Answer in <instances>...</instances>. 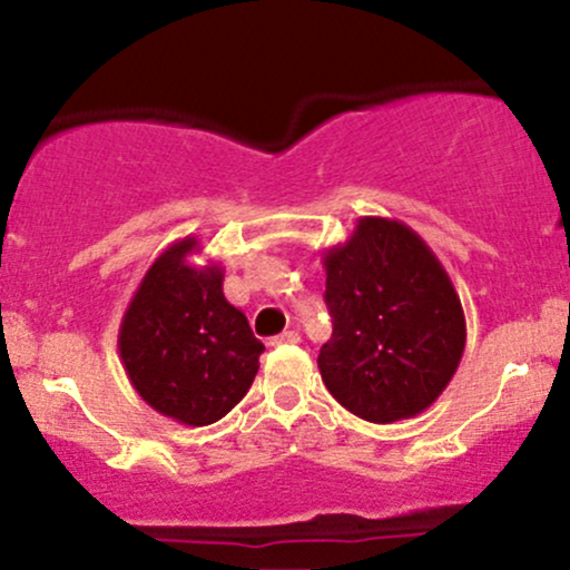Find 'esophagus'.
<instances>
[{"label": "esophagus", "instance_id": "1", "mask_svg": "<svg viewBox=\"0 0 570 570\" xmlns=\"http://www.w3.org/2000/svg\"><path fill=\"white\" fill-rule=\"evenodd\" d=\"M299 343V335L294 330H289V332H281L278 337H273L271 340V345H297Z\"/></svg>", "mask_w": 570, "mask_h": 570}]
</instances>
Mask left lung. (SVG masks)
I'll use <instances>...</instances> for the list:
<instances>
[{"label":"left lung","mask_w":570,"mask_h":570,"mask_svg":"<svg viewBox=\"0 0 570 570\" xmlns=\"http://www.w3.org/2000/svg\"><path fill=\"white\" fill-rule=\"evenodd\" d=\"M332 340L318 370L330 394L370 423L429 410L453 381L466 318L436 254L399 219L362 217L324 252Z\"/></svg>","instance_id":"obj_1"}]
</instances>
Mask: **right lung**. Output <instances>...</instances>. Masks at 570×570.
I'll return each mask as SVG.
<instances>
[{"label": "right lung", "instance_id": "right-lung-1", "mask_svg": "<svg viewBox=\"0 0 570 570\" xmlns=\"http://www.w3.org/2000/svg\"><path fill=\"white\" fill-rule=\"evenodd\" d=\"M200 240H174L147 267L122 313L117 351L130 385L185 426L225 417L259 370L265 345L222 292L225 267L195 265Z\"/></svg>", "mask_w": 570, "mask_h": 570}]
</instances>
